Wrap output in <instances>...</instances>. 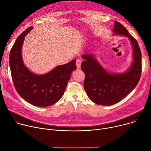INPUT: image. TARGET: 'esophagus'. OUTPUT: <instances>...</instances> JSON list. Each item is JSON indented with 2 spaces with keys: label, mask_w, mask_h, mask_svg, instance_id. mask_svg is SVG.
Listing matches in <instances>:
<instances>
[{
  "label": "esophagus",
  "mask_w": 151,
  "mask_h": 151,
  "mask_svg": "<svg viewBox=\"0 0 151 151\" xmlns=\"http://www.w3.org/2000/svg\"><path fill=\"white\" fill-rule=\"evenodd\" d=\"M81 63H82V61H81V60L78 59V60H76V66H77V68L78 69H79L80 68H81Z\"/></svg>",
  "instance_id": "esophagus-1"
}]
</instances>
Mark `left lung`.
I'll list each match as a JSON object with an SVG mask.
<instances>
[{
  "label": "left lung",
  "instance_id": "8db88e82",
  "mask_svg": "<svg viewBox=\"0 0 151 151\" xmlns=\"http://www.w3.org/2000/svg\"><path fill=\"white\" fill-rule=\"evenodd\" d=\"M113 33L129 38L133 48V62L127 71L122 74L107 72L93 54H84L81 69L85 73L84 88L94 103L111 105L121 101L137 85L141 74V52L138 42L125 27L114 22Z\"/></svg>",
  "mask_w": 151,
  "mask_h": 151
}]
</instances>
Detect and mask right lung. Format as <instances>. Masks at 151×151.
Returning a JSON list of instances; mask_svg holds the SVG:
<instances>
[{
  "label": "right lung",
  "mask_w": 151,
  "mask_h": 151,
  "mask_svg": "<svg viewBox=\"0 0 151 151\" xmlns=\"http://www.w3.org/2000/svg\"><path fill=\"white\" fill-rule=\"evenodd\" d=\"M29 27L17 37L10 50V66L15 89L27 102L37 107H48L63 96L72 73L76 67V60L59 65L45 74H33L27 68L22 58V46Z\"/></svg>",
  "instance_id": "right-lung-1"
}]
</instances>
